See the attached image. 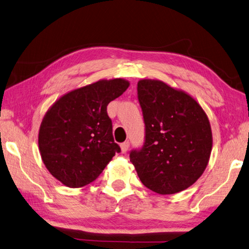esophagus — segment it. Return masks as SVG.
I'll return each instance as SVG.
<instances>
[{"mask_svg": "<svg viewBox=\"0 0 249 249\" xmlns=\"http://www.w3.org/2000/svg\"><path fill=\"white\" fill-rule=\"evenodd\" d=\"M129 146H130V142H129V141L124 142L123 143H121L120 147H121V151H123V153H125L126 151H128Z\"/></svg>", "mask_w": 249, "mask_h": 249, "instance_id": "1", "label": "esophagus"}]
</instances>
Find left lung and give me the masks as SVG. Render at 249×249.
Instances as JSON below:
<instances>
[{"label": "left lung", "mask_w": 249, "mask_h": 249, "mask_svg": "<svg viewBox=\"0 0 249 249\" xmlns=\"http://www.w3.org/2000/svg\"><path fill=\"white\" fill-rule=\"evenodd\" d=\"M145 124L142 146L130 152L142 183L161 195L183 191L206 169L212 132L201 107L187 93L157 80L137 83Z\"/></svg>", "instance_id": "8db88e82"}]
</instances>
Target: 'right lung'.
<instances>
[{"label":"right lung","mask_w":249,"mask_h":249,"mask_svg":"<svg viewBox=\"0 0 249 249\" xmlns=\"http://www.w3.org/2000/svg\"><path fill=\"white\" fill-rule=\"evenodd\" d=\"M129 85L123 79L98 81L66 93L47 112L38 136L41 159L66 186L91 183L121 151L107 107Z\"/></svg>","instance_id":"right-lung-1"}]
</instances>
